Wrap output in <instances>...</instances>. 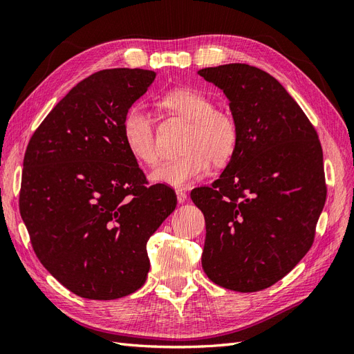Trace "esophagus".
I'll return each instance as SVG.
<instances>
[{"label": "esophagus", "instance_id": "obj_1", "mask_svg": "<svg viewBox=\"0 0 354 354\" xmlns=\"http://www.w3.org/2000/svg\"><path fill=\"white\" fill-rule=\"evenodd\" d=\"M176 194H177V201H178V203H183V202H186V199H187V194H186V192H183V190H177Z\"/></svg>", "mask_w": 354, "mask_h": 354}]
</instances>
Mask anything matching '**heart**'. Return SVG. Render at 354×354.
Segmentation results:
<instances>
[{"instance_id": "1", "label": "heart", "mask_w": 354, "mask_h": 354, "mask_svg": "<svg viewBox=\"0 0 354 354\" xmlns=\"http://www.w3.org/2000/svg\"><path fill=\"white\" fill-rule=\"evenodd\" d=\"M167 113L189 122L181 142L180 156L169 159L152 174L158 185L176 189L189 187L207 176L212 162L224 165L233 158L239 143V127L234 116L214 108L205 93L192 87L167 91L159 99ZM122 140L130 155L146 167H155L159 160L156 133L152 116L140 106H131L122 116Z\"/></svg>"}]
</instances>
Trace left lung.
Masks as SVG:
<instances>
[{"label": "left lung", "mask_w": 354, "mask_h": 354, "mask_svg": "<svg viewBox=\"0 0 354 354\" xmlns=\"http://www.w3.org/2000/svg\"><path fill=\"white\" fill-rule=\"evenodd\" d=\"M199 75L227 95L239 127L238 149L220 178L190 192L205 217L202 267L214 283L257 292L312 248L326 201L322 146L270 73L230 63Z\"/></svg>", "instance_id": "1"}]
</instances>
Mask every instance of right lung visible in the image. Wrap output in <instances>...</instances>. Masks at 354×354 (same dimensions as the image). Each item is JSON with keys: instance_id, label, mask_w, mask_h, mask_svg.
<instances>
[{"instance_id": "1", "label": "right lung", "mask_w": 354, "mask_h": 354, "mask_svg": "<svg viewBox=\"0 0 354 354\" xmlns=\"http://www.w3.org/2000/svg\"><path fill=\"white\" fill-rule=\"evenodd\" d=\"M156 73L104 69L82 80L32 134L19 209L38 260L71 292L115 299L146 282V243L176 209L122 140V116Z\"/></svg>"}]
</instances>
